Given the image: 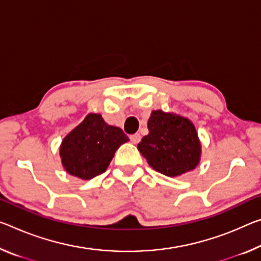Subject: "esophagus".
Returning <instances> with one entry per match:
<instances>
[{
    "label": "esophagus",
    "mask_w": 261,
    "mask_h": 261,
    "mask_svg": "<svg viewBox=\"0 0 261 261\" xmlns=\"http://www.w3.org/2000/svg\"><path fill=\"white\" fill-rule=\"evenodd\" d=\"M140 135L139 134H135V135H132V136H130V140L134 144H138L139 142H140Z\"/></svg>",
    "instance_id": "esophagus-1"
}]
</instances>
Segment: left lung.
Listing matches in <instances>:
<instances>
[{
	"instance_id": "1",
	"label": "left lung",
	"mask_w": 261,
	"mask_h": 261,
	"mask_svg": "<svg viewBox=\"0 0 261 261\" xmlns=\"http://www.w3.org/2000/svg\"><path fill=\"white\" fill-rule=\"evenodd\" d=\"M147 129L148 135L144 136L137 148L154 171L174 177L193 171L200 164L201 142L189 118L153 110Z\"/></svg>"
}]
</instances>
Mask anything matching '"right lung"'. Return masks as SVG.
Listing matches in <instances>:
<instances>
[{
	"instance_id": "obj_1",
	"label": "right lung",
	"mask_w": 261,
	"mask_h": 261,
	"mask_svg": "<svg viewBox=\"0 0 261 261\" xmlns=\"http://www.w3.org/2000/svg\"><path fill=\"white\" fill-rule=\"evenodd\" d=\"M126 142L122 129L107 124L100 114H88L61 142V164L68 174L90 180L107 171L115 152Z\"/></svg>"
}]
</instances>
